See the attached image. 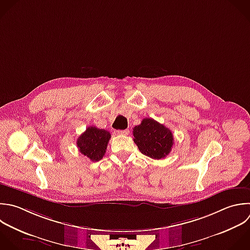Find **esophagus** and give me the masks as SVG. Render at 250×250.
<instances>
[{"label": "esophagus", "mask_w": 250, "mask_h": 250, "mask_svg": "<svg viewBox=\"0 0 250 250\" xmlns=\"http://www.w3.org/2000/svg\"><path fill=\"white\" fill-rule=\"evenodd\" d=\"M117 133L119 135H122V136H127L129 134V130L128 129H125V130H118Z\"/></svg>", "instance_id": "obj_1"}]
</instances>
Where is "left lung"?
Here are the masks:
<instances>
[{"label": "left lung", "mask_w": 250, "mask_h": 250, "mask_svg": "<svg viewBox=\"0 0 250 250\" xmlns=\"http://www.w3.org/2000/svg\"><path fill=\"white\" fill-rule=\"evenodd\" d=\"M133 135L140 151L152 159L164 158L174 144L172 132L152 118L143 119L133 128Z\"/></svg>", "instance_id": "left-lung-1"}]
</instances>
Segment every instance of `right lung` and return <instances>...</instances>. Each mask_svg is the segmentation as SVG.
<instances>
[{"label":"right lung","instance_id":"obj_1","mask_svg":"<svg viewBox=\"0 0 250 250\" xmlns=\"http://www.w3.org/2000/svg\"><path fill=\"white\" fill-rule=\"evenodd\" d=\"M110 133L104 129L90 126L77 139L79 151L92 161H99L105 153L107 144L110 140Z\"/></svg>","mask_w":250,"mask_h":250}]
</instances>
